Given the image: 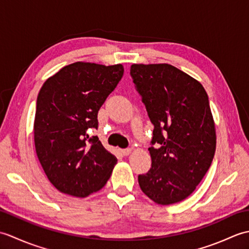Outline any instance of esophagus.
<instances>
[{"label":"esophagus","mask_w":249,"mask_h":249,"mask_svg":"<svg viewBox=\"0 0 249 249\" xmlns=\"http://www.w3.org/2000/svg\"><path fill=\"white\" fill-rule=\"evenodd\" d=\"M121 153L124 156H127V155H129L130 153H131V149H130V147H127V149H123V150H121Z\"/></svg>","instance_id":"esophagus-1"}]
</instances>
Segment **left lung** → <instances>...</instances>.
Listing matches in <instances>:
<instances>
[{
    "label": "left lung",
    "instance_id": "8db88e82",
    "mask_svg": "<svg viewBox=\"0 0 249 249\" xmlns=\"http://www.w3.org/2000/svg\"><path fill=\"white\" fill-rule=\"evenodd\" d=\"M130 76L154 125L152 167L139 174V186L157 204L179 202L193 194L214 158L208 94L199 81L169 64H133Z\"/></svg>",
    "mask_w": 249,
    "mask_h": 249
}]
</instances>
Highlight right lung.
Segmentation results:
<instances>
[{"instance_id":"obj_1","label":"right lung","mask_w":249,"mask_h":249,"mask_svg":"<svg viewBox=\"0 0 249 249\" xmlns=\"http://www.w3.org/2000/svg\"><path fill=\"white\" fill-rule=\"evenodd\" d=\"M123 65L76 62L47 79L37 96L36 154L47 178L63 194L87 197L102 189L116 157L97 136V114L123 77Z\"/></svg>"}]
</instances>
